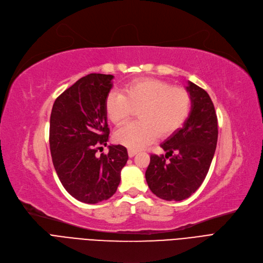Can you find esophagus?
<instances>
[{
  "label": "esophagus",
  "mask_w": 263,
  "mask_h": 263,
  "mask_svg": "<svg viewBox=\"0 0 263 263\" xmlns=\"http://www.w3.org/2000/svg\"><path fill=\"white\" fill-rule=\"evenodd\" d=\"M137 153H138V151H137V149H132V148L128 149V156L129 157H134Z\"/></svg>",
  "instance_id": "obj_1"
}]
</instances>
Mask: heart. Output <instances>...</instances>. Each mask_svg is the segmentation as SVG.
Segmentation results:
<instances>
[{
	"instance_id": "1",
	"label": "heart",
	"mask_w": 263,
	"mask_h": 263,
	"mask_svg": "<svg viewBox=\"0 0 263 263\" xmlns=\"http://www.w3.org/2000/svg\"><path fill=\"white\" fill-rule=\"evenodd\" d=\"M139 121L129 123L116 133V140L132 149H139L160 137L178 132L189 118L192 108L190 93L181 86H171L155 78L135 79L112 91L105 99L108 119L123 125L138 109Z\"/></svg>"
}]
</instances>
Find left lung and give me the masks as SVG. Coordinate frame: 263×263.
Segmentation results:
<instances>
[{
    "label": "left lung",
    "instance_id": "8db88e82",
    "mask_svg": "<svg viewBox=\"0 0 263 263\" xmlns=\"http://www.w3.org/2000/svg\"><path fill=\"white\" fill-rule=\"evenodd\" d=\"M192 109L183 127L160 146L166 155L152 154L145 180L154 195L167 201L191 197L204 181L217 144L215 108L209 94L189 81Z\"/></svg>",
    "mask_w": 263,
    "mask_h": 263
}]
</instances>
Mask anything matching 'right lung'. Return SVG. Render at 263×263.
<instances>
[{"instance_id": "1", "label": "right lung", "mask_w": 263, "mask_h": 263, "mask_svg": "<svg viewBox=\"0 0 263 263\" xmlns=\"http://www.w3.org/2000/svg\"><path fill=\"white\" fill-rule=\"evenodd\" d=\"M112 74L90 73L62 93L50 116L49 143L58 177L69 195L94 204L115 195L128 154L125 146L107 145L109 127L105 99Z\"/></svg>"}]
</instances>
